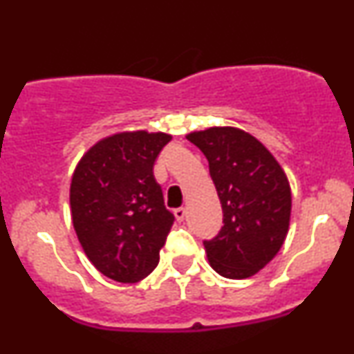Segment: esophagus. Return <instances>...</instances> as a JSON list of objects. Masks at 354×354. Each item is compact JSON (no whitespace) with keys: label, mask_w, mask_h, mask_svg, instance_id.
Listing matches in <instances>:
<instances>
[{"label":"esophagus","mask_w":354,"mask_h":354,"mask_svg":"<svg viewBox=\"0 0 354 354\" xmlns=\"http://www.w3.org/2000/svg\"><path fill=\"white\" fill-rule=\"evenodd\" d=\"M174 216H176V219L178 221H183V219H185V216H186V209L185 208H176L174 209Z\"/></svg>","instance_id":"34e87169"}]
</instances>
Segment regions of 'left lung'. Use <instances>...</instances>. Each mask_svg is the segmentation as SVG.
<instances>
[{"mask_svg":"<svg viewBox=\"0 0 354 354\" xmlns=\"http://www.w3.org/2000/svg\"><path fill=\"white\" fill-rule=\"evenodd\" d=\"M186 138L208 160L223 208V228L203 241L209 265L225 278H250L274 258L288 234L286 174L273 154L243 129L223 126Z\"/></svg>","mask_w":354,"mask_h":354,"instance_id":"left-lung-1","label":"left lung"}]
</instances>
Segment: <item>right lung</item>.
<instances>
[{
	"label": "right lung",
	"mask_w": 354,
	"mask_h": 354,
	"mask_svg": "<svg viewBox=\"0 0 354 354\" xmlns=\"http://www.w3.org/2000/svg\"><path fill=\"white\" fill-rule=\"evenodd\" d=\"M166 133H118L81 158L70 188L71 218L89 261L120 283H136L156 268L174 216L154 180Z\"/></svg>",
	"instance_id": "obj_1"
}]
</instances>
